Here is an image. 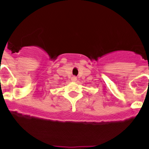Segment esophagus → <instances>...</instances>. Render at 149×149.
Returning <instances> with one entry per match:
<instances>
[{
	"label": "esophagus",
	"instance_id": "34e87169",
	"mask_svg": "<svg viewBox=\"0 0 149 149\" xmlns=\"http://www.w3.org/2000/svg\"><path fill=\"white\" fill-rule=\"evenodd\" d=\"M71 80H72L73 81H76V80H77L76 77V76H73L72 78H71Z\"/></svg>",
	"mask_w": 149,
	"mask_h": 149
}]
</instances>
